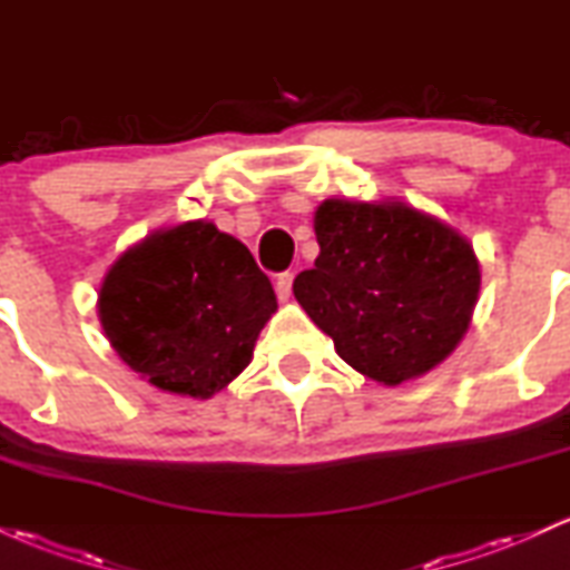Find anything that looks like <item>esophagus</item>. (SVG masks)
Returning <instances> with one entry per match:
<instances>
[{
  "mask_svg": "<svg viewBox=\"0 0 570 570\" xmlns=\"http://www.w3.org/2000/svg\"><path fill=\"white\" fill-rule=\"evenodd\" d=\"M292 281H294V273H281L276 278V294L278 299H289L292 294Z\"/></svg>",
  "mask_w": 570,
  "mask_h": 570,
  "instance_id": "obj_1",
  "label": "esophagus"
}]
</instances>
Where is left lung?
Segmentation results:
<instances>
[{"label": "left lung", "instance_id": "left-lung-1", "mask_svg": "<svg viewBox=\"0 0 570 570\" xmlns=\"http://www.w3.org/2000/svg\"><path fill=\"white\" fill-rule=\"evenodd\" d=\"M313 230L318 257L292 292L345 364L399 385L455 351L482 281L466 235L394 198H326Z\"/></svg>", "mask_w": 570, "mask_h": 570}]
</instances>
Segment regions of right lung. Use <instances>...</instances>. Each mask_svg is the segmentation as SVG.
Instances as JSON below:
<instances>
[{
    "label": "right lung",
    "instance_id": "add662e5",
    "mask_svg": "<svg viewBox=\"0 0 570 570\" xmlns=\"http://www.w3.org/2000/svg\"><path fill=\"white\" fill-rule=\"evenodd\" d=\"M96 307L109 345L141 381L212 399L248 367L278 303L238 238L193 219L126 248Z\"/></svg>",
    "mask_w": 570,
    "mask_h": 570
}]
</instances>
